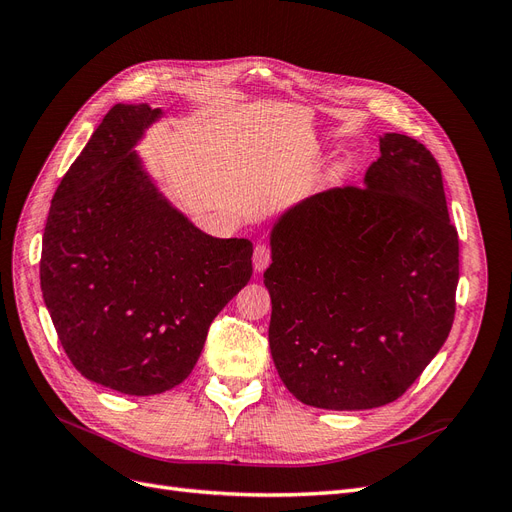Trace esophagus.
Returning <instances> with one entry per match:
<instances>
[{
  "label": "esophagus",
  "instance_id": "34e87169",
  "mask_svg": "<svg viewBox=\"0 0 512 512\" xmlns=\"http://www.w3.org/2000/svg\"><path fill=\"white\" fill-rule=\"evenodd\" d=\"M254 269L260 273V271H265L267 267H269V262H271V247L269 245H256V250H254Z\"/></svg>",
  "mask_w": 512,
  "mask_h": 512
}]
</instances>
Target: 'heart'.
<instances>
[{"instance_id": "1", "label": "heart", "mask_w": 512, "mask_h": 512, "mask_svg": "<svg viewBox=\"0 0 512 512\" xmlns=\"http://www.w3.org/2000/svg\"><path fill=\"white\" fill-rule=\"evenodd\" d=\"M337 170H339V168H337Z\"/></svg>"}]
</instances>
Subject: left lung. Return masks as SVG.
<instances>
[{
    "label": "left lung",
    "mask_w": 512,
    "mask_h": 512,
    "mask_svg": "<svg viewBox=\"0 0 512 512\" xmlns=\"http://www.w3.org/2000/svg\"><path fill=\"white\" fill-rule=\"evenodd\" d=\"M271 256V356L307 406L391 404L451 333L457 228L436 158L406 134L380 138L365 188H331L284 213Z\"/></svg>",
    "instance_id": "1"
}]
</instances>
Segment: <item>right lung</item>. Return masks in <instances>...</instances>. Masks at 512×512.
I'll return each instance as SVG.
<instances>
[{
  "label": "right lung",
  "instance_id": "right-lung-1",
  "mask_svg": "<svg viewBox=\"0 0 512 512\" xmlns=\"http://www.w3.org/2000/svg\"><path fill=\"white\" fill-rule=\"evenodd\" d=\"M162 115L115 104L61 179L40 286L68 359L123 395L181 384L222 307L250 282L252 241L198 230L156 190L132 147Z\"/></svg>",
  "mask_w": 512,
  "mask_h": 512
}]
</instances>
